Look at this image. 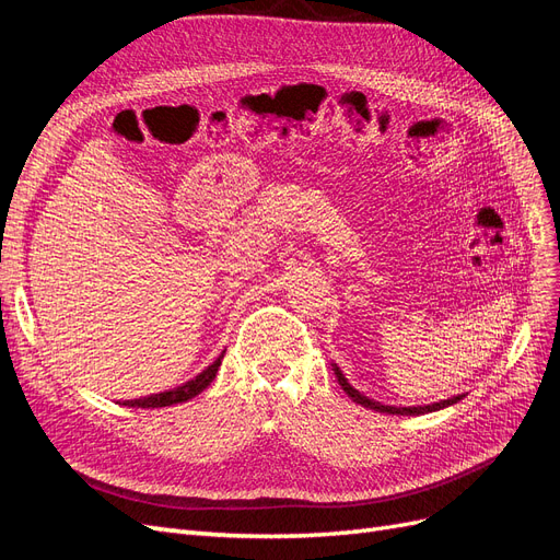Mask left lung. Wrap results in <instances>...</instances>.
Listing matches in <instances>:
<instances>
[{"instance_id": "left-lung-1", "label": "left lung", "mask_w": 560, "mask_h": 560, "mask_svg": "<svg viewBox=\"0 0 560 560\" xmlns=\"http://www.w3.org/2000/svg\"><path fill=\"white\" fill-rule=\"evenodd\" d=\"M334 374H336L338 383H341V387L346 389V395H348V397H352V401L362 404L364 409H374V411H381V413H395V416H422V413H432V411L444 409V406L457 404V401L463 399V395H457V397H451V399H444V401H436V404H428V406H409V409H406V406H399V409H397V406H385V404H381V401H374V399L364 397L362 393H358V389H354V387L348 383V378L341 374V369H338L336 364H334Z\"/></svg>"}]
</instances>
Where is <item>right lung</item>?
I'll list each match as a JSON object with an SVG mask.
<instances>
[{
    "instance_id": "right-lung-1",
    "label": "right lung",
    "mask_w": 560,
    "mask_h": 560,
    "mask_svg": "<svg viewBox=\"0 0 560 560\" xmlns=\"http://www.w3.org/2000/svg\"><path fill=\"white\" fill-rule=\"evenodd\" d=\"M224 352H226V350H224ZM224 352L219 354V358H217L212 364H208V369H202L196 378L186 381L184 385H179V387H175V389H165V393H161V395H151V397H144V399H130V401H126V406H140V409H154V406H171V404H179V401H186V399H191V397L200 395L202 389H206V387L214 381L217 369H219V364H222V360H224Z\"/></svg>"
}]
</instances>
